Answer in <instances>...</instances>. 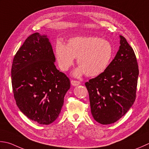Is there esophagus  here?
<instances>
[{
    "mask_svg": "<svg viewBox=\"0 0 149 149\" xmlns=\"http://www.w3.org/2000/svg\"><path fill=\"white\" fill-rule=\"evenodd\" d=\"M71 84L73 86H77V85H79V84H81V82L79 81L72 79V80H71Z\"/></svg>",
    "mask_w": 149,
    "mask_h": 149,
    "instance_id": "obj_1",
    "label": "esophagus"
}]
</instances>
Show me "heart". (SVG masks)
<instances>
[{
	"instance_id": "obj_1",
	"label": "heart",
	"mask_w": 149,
	"mask_h": 149,
	"mask_svg": "<svg viewBox=\"0 0 149 149\" xmlns=\"http://www.w3.org/2000/svg\"><path fill=\"white\" fill-rule=\"evenodd\" d=\"M55 54L59 68L68 70L77 57L79 67L75 75L85 74L95 77L106 70L112 59L113 48L109 40L98 37H75L70 39L68 45L57 41L55 45Z\"/></svg>"
}]
</instances>
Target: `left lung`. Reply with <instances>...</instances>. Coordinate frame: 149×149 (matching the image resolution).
Wrapping results in <instances>:
<instances>
[{"label": "left lung", "instance_id": "left-lung-1", "mask_svg": "<svg viewBox=\"0 0 149 149\" xmlns=\"http://www.w3.org/2000/svg\"><path fill=\"white\" fill-rule=\"evenodd\" d=\"M120 45L106 70L85 83L93 118L103 125L115 123L123 117L136 97L138 61L132 48L122 36Z\"/></svg>", "mask_w": 149, "mask_h": 149}]
</instances>
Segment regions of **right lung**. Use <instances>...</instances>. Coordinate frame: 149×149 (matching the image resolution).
Listing matches in <instances>:
<instances>
[{
  "mask_svg": "<svg viewBox=\"0 0 149 149\" xmlns=\"http://www.w3.org/2000/svg\"><path fill=\"white\" fill-rule=\"evenodd\" d=\"M46 36L30 35L15 55L11 83L17 105L31 120L49 125L56 119L70 81L55 65Z\"/></svg>",
  "mask_w": 149,
  "mask_h": 149,
  "instance_id": "1",
  "label": "right lung"
}]
</instances>
